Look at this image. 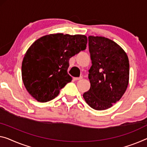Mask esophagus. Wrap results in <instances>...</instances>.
<instances>
[{"label":"esophagus","mask_w":147,"mask_h":147,"mask_svg":"<svg viewBox=\"0 0 147 147\" xmlns=\"http://www.w3.org/2000/svg\"><path fill=\"white\" fill-rule=\"evenodd\" d=\"M82 78H83L82 77H80V78H74V80L75 81H79V80H81Z\"/></svg>","instance_id":"obj_1"}]
</instances>
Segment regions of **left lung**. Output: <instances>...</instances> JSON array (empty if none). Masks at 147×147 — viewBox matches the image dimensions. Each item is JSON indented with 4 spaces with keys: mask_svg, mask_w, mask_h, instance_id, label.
<instances>
[{
    "mask_svg": "<svg viewBox=\"0 0 147 147\" xmlns=\"http://www.w3.org/2000/svg\"><path fill=\"white\" fill-rule=\"evenodd\" d=\"M89 49L92 61L88 77L91 87L83 96L93 109L107 110L120 100L127 89L128 56L119 45L105 37L89 36Z\"/></svg>",
    "mask_w": 147,
    "mask_h": 147,
    "instance_id": "obj_1",
    "label": "left lung"
}]
</instances>
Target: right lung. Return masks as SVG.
Segmentation results:
<instances>
[{
  "label": "right lung",
  "mask_w": 147,
  "mask_h": 147,
  "mask_svg": "<svg viewBox=\"0 0 147 147\" xmlns=\"http://www.w3.org/2000/svg\"><path fill=\"white\" fill-rule=\"evenodd\" d=\"M84 35H47L36 40L26 51L22 78L29 94L40 102L53 100L72 78L67 74L69 58L86 49Z\"/></svg>",
  "instance_id": "add662e5"
}]
</instances>
